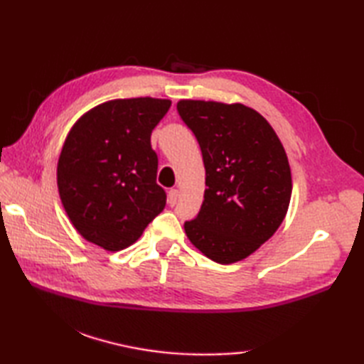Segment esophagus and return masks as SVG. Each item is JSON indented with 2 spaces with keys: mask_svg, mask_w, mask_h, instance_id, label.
Instances as JSON below:
<instances>
[{
  "mask_svg": "<svg viewBox=\"0 0 364 364\" xmlns=\"http://www.w3.org/2000/svg\"><path fill=\"white\" fill-rule=\"evenodd\" d=\"M167 202L170 206H175L178 202V191L176 189H170L168 196H167Z\"/></svg>",
  "mask_w": 364,
  "mask_h": 364,
  "instance_id": "1",
  "label": "esophagus"
}]
</instances>
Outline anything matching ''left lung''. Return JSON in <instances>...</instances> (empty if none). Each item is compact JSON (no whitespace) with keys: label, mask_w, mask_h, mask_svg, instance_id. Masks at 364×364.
<instances>
[{"label":"left lung","mask_w":364,"mask_h":364,"mask_svg":"<svg viewBox=\"0 0 364 364\" xmlns=\"http://www.w3.org/2000/svg\"><path fill=\"white\" fill-rule=\"evenodd\" d=\"M181 120L194 133L205 164V196L189 241L219 264L249 257L272 236L288 211V156L269 122L241 103L181 100Z\"/></svg>","instance_id":"8db88e82"}]
</instances>
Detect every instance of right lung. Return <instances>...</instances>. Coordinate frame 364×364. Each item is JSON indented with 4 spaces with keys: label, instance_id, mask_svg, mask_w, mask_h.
Returning <instances> with one entry per match:
<instances>
[{
    "label": "right lung",
    "instance_id": "1",
    "mask_svg": "<svg viewBox=\"0 0 364 364\" xmlns=\"http://www.w3.org/2000/svg\"><path fill=\"white\" fill-rule=\"evenodd\" d=\"M170 105L150 97L112 100L84 114L68 133L58 189L68 219L89 242L127 249L164 210L150 137Z\"/></svg>",
    "mask_w": 364,
    "mask_h": 364
}]
</instances>
